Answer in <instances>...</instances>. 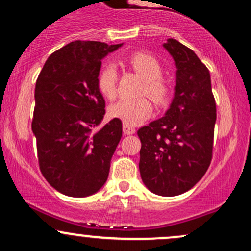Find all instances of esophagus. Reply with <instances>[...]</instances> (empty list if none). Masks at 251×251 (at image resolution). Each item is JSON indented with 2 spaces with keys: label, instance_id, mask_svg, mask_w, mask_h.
I'll use <instances>...</instances> for the list:
<instances>
[{
  "label": "esophagus",
  "instance_id": "obj_1",
  "mask_svg": "<svg viewBox=\"0 0 251 251\" xmlns=\"http://www.w3.org/2000/svg\"><path fill=\"white\" fill-rule=\"evenodd\" d=\"M123 131L125 134H133L135 133V128L132 127V126L127 125V124H124L123 125Z\"/></svg>",
  "mask_w": 251,
  "mask_h": 251
}]
</instances>
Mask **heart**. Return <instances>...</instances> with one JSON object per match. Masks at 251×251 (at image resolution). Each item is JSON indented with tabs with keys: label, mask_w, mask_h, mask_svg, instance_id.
Returning <instances> with one entry per match:
<instances>
[{
	"label": "heart",
	"mask_w": 251,
	"mask_h": 251,
	"mask_svg": "<svg viewBox=\"0 0 251 251\" xmlns=\"http://www.w3.org/2000/svg\"><path fill=\"white\" fill-rule=\"evenodd\" d=\"M129 65L145 80L143 93L163 105L168 101L170 96V85L163 79V68L155 57L146 53H134L128 57ZM118 71L112 63L105 65L98 75L99 91L108 99H113L117 94ZM152 114V105L148 98H124L118 100L109 107V116L120 119L127 125H138Z\"/></svg>",
	"instance_id": "1"
}]
</instances>
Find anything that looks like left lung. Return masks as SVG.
I'll return each mask as SVG.
<instances>
[{"instance_id":"obj_1","label":"left lung","mask_w":251,"mask_h":251,"mask_svg":"<svg viewBox=\"0 0 251 251\" xmlns=\"http://www.w3.org/2000/svg\"><path fill=\"white\" fill-rule=\"evenodd\" d=\"M163 47L174 59L175 96L164 117L138 129L139 171L150 191L172 197L201 179L212 158L216 102L206 66L175 39Z\"/></svg>"}]
</instances>
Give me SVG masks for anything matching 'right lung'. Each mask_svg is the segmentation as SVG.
I'll return each instance as SVG.
<instances>
[{
	"mask_svg": "<svg viewBox=\"0 0 251 251\" xmlns=\"http://www.w3.org/2000/svg\"><path fill=\"white\" fill-rule=\"evenodd\" d=\"M123 43L73 41L48 57L35 85L31 129L43 177L62 195L87 197L106 183L112 155L123 134L112 119L93 133L105 116L98 87L101 60Z\"/></svg>",
	"mask_w": 251,
	"mask_h": 251,
	"instance_id": "obj_1",
	"label": "right lung"
}]
</instances>
